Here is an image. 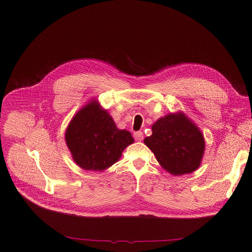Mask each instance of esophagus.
<instances>
[{"mask_svg":"<svg viewBox=\"0 0 252 252\" xmlns=\"http://www.w3.org/2000/svg\"><path fill=\"white\" fill-rule=\"evenodd\" d=\"M133 137L135 140H141L143 138V133L141 131L133 132Z\"/></svg>","mask_w":252,"mask_h":252,"instance_id":"34e87169","label":"esophagus"}]
</instances>
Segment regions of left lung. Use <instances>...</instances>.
<instances>
[{"mask_svg": "<svg viewBox=\"0 0 252 252\" xmlns=\"http://www.w3.org/2000/svg\"><path fill=\"white\" fill-rule=\"evenodd\" d=\"M145 143L158 161L173 175L194 171L204 153V138L198 127L184 114H169L152 126Z\"/></svg>", "mask_w": 252, "mask_h": 252, "instance_id": "obj_1", "label": "left lung"}]
</instances>
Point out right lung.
<instances>
[{
    "mask_svg": "<svg viewBox=\"0 0 252 252\" xmlns=\"http://www.w3.org/2000/svg\"><path fill=\"white\" fill-rule=\"evenodd\" d=\"M65 142L83 169L102 171L119 160L133 138L129 131L119 129L112 117L93 100L70 121Z\"/></svg>",
    "mask_w": 252,
    "mask_h": 252,
    "instance_id": "add662e5",
    "label": "right lung"
}]
</instances>
